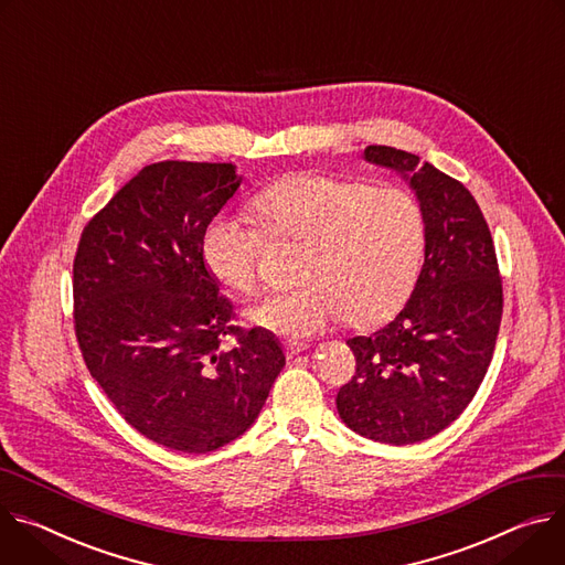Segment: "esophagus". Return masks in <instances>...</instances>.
Listing matches in <instances>:
<instances>
[{
    "label": "esophagus",
    "mask_w": 565,
    "mask_h": 565,
    "mask_svg": "<svg viewBox=\"0 0 565 565\" xmlns=\"http://www.w3.org/2000/svg\"><path fill=\"white\" fill-rule=\"evenodd\" d=\"M307 350V345L305 343H298V341H285V352H287V356L289 359H294L296 354H300V352H305Z\"/></svg>",
    "instance_id": "esophagus-1"
}]
</instances>
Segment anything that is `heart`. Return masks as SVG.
Here are the masks:
<instances>
[{"mask_svg":"<svg viewBox=\"0 0 565 565\" xmlns=\"http://www.w3.org/2000/svg\"><path fill=\"white\" fill-rule=\"evenodd\" d=\"M271 239L302 242L298 285L263 296L246 309L260 330L302 339L343 317L372 328L402 307L424 254L426 224L417 200L402 188H370L326 172L285 177L250 202ZM239 217L220 215L202 235L209 274L237 294L260 280L265 235Z\"/></svg>","mask_w":565,"mask_h":565,"instance_id":"obj_1","label":"heart"}]
</instances>
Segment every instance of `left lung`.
<instances>
[{"instance_id": "1", "label": "left lung", "mask_w": 565, "mask_h": 565, "mask_svg": "<svg viewBox=\"0 0 565 565\" xmlns=\"http://www.w3.org/2000/svg\"><path fill=\"white\" fill-rule=\"evenodd\" d=\"M363 159L397 172L415 193L424 265L399 315L348 341L356 372L337 411L367 440L402 447L440 433L473 399L493 356L503 285L489 226L460 181L388 146H367Z\"/></svg>"}]
</instances>
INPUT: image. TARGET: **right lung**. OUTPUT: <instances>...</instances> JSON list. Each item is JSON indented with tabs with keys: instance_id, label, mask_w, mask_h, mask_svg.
I'll return each mask as SVG.
<instances>
[{
	"instance_id": "obj_1",
	"label": "right lung",
	"mask_w": 565,
	"mask_h": 565,
	"mask_svg": "<svg viewBox=\"0 0 565 565\" xmlns=\"http://www.w3.org/2000/svg\"><path fill=\"white\" fill-rule=\"evenodd\" d=\"M242 183L233 163L159 161L125 183L81 235L76 337L92 377L148 440L209 454L260 415L285 367L280 341L231 323L202 258L209 222ZM235 333V349L221 339Z\"/></svg>"
}]
</instances>
